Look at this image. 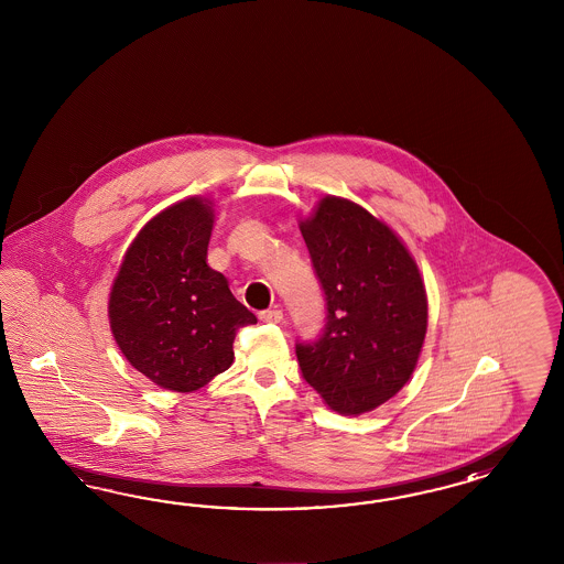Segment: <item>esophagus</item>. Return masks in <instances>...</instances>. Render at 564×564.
Wrapping results in <instances>:
<instances>
[{
    "label": "esophagus",
    "instance_id": "obj_1",
    "mask_svg": "<svg viewBox=\"0 0 564 564\" xmlns=\"http://www.w3.org/2000/svg\"><path fill=\"white\" fill-rule=\"evenodd\" d=\"M258 318L262 323H267V325H276V323L283 321V312L281 310H267V312H260Z\"/></svg>",
    "mask_w": 564,
    "mask_h": 564
}]
</instances>
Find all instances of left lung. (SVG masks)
Listing matches in <instances>:
<instances>
[{"mask_svg": "<svg viewBox=\"0 0 564 564\" xmlns=\"http://www.w3.org/2000/svg\"><path fill=\"white\" fill-rule=\"evenodd\" d=\"M326 300L323 335L297 343L307 384L343 415L387 403L410 380L426 339L417 264L387 223L339 196L300 221Z\"/></svg>", "mask_w": 564, "mask_h": 564, "instance_id": "1", "label": "left lung"}]
</instances>
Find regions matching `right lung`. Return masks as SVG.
Returning <instances> with one entry per match:
<instances>
[{
  "mask_svg": "<svg viewBox=\"0 0 564 564\" xmlns=\"http://www.w3.org/2000/svg\"><path fill=\"white\" fill-rule=\"evenodd\" d=\"M213 203L192 196L147 223L109 293L121 354L161 389L192 393L234 364V339L257 316L206 264Z\"/></svg>",
  "mask_w": 564,
  "mask_h": 564,
  "instance_id": "add662e5",
  "label": "right lung"
}]
</instances>
